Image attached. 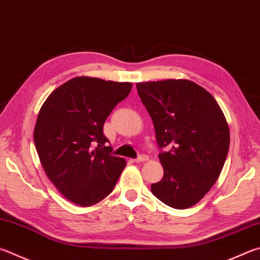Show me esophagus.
<instances>
[{"instance_id": "1", "label": "esophagus", "mask_w": 260, "mask_h": 260, "mask_svg": "<svg viewBox=\"0 0 260 260\" xmlns=\"http://www.w3.org/2000/svg\"><path fill=\"white\" fill-rule=\"evenodd\" d=\"M148 159H149L148 155L141 154V155H139L138 158L134 159V161H135V162H143V161H146V160H148Z\"/></svg>"}]
</instances>
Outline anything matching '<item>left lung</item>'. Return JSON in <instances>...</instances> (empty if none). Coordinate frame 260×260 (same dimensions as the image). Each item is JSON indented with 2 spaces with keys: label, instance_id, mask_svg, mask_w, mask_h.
<instances>
[{
  "label": "left lung",
  "instance_id": "1",
  "mask_svg": "<svg viewBox=\"0 0 260 260\" xmlns=\"http://www.w3.org/2000/svg\"><path fill=\"white\" fill-rule=\"evenodd\" d=\"M153 121L164 177L152 194L175 209L190 208L216 183L230 148L223 111L209 92L186 79L136 84ZM169 146V151L162 149Z\"/></svg>",
  "mask_w": 260,
  "mask_h": 260
}]
</instances>
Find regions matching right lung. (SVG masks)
Segmentation results:
<instances>
[{
  "label": "right lung",
  "instance_id": "obj_1",
  "mask_svg": "<svg viewBox=\"0 0 260 260\" xmlns=\"http://www.w3.org/2000/svg\"><path fill=\"white\" fill-rule=\"evenodd\" d=\"M131 83L76 77L52 92L42 106L34 142L54 186L74 204L89 207L114 190L124 158L112 155L105 121L128 95Z\"/></svg>",
  "mask_w": 260,
  "mask_h": 260
}]
</instances>
